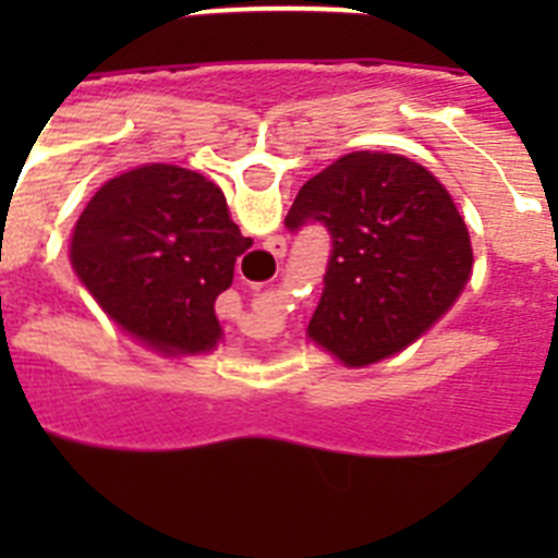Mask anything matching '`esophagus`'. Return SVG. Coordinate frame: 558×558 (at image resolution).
<instances>
[{"mask_svg": "<svg viewBox=\"0 0 558 558\" xmlns=\"http://www.w3.org/2000/svg\"><path fill=\"white\" fill-rule=\"evenodd\" d=\"M274 254L276 256H284V240H279V236H276V240H274Z\"/></svg>", "mask_w": 558, "mask_h": 558, "instance_id": "1", "label": "esophagus"}]
</instances>
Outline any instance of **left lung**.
I'll list each match as a JSON object with an SVG mask.
<instances>
[{
  "label": "left lung",
  "instance_id": "1",
  "mask_svg": "<svg viewBox=\"0 0 558 558\" xmlns=\"http://www.w3.org/2000/svg\"><path fill=\"white\" fill-rule=\"evenodd\" d=\"M284 223H324L332 234L307 338L349 368L422 338L458 302L475 265L447 186L399 153L340 156L299 190Z\"/></svg>",
  "mask_w": 558,
  "mask_h": 558
}]
</instances>
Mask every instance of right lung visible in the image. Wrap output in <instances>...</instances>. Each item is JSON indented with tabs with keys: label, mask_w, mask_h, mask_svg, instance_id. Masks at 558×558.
Returning a JSON list of instances; mask_svg holds the SVG:
<instances>
[{
	"label": "right lung",
	"mask_w": 558,
	"mask_h": 558,
	"mask_svg": "<svg viewBox=\"0 0 558 558\" xmlns=\"http://www.w3.org/2000/svg\"><path fill=\"white\" fill-rule=\"evenodd\" d=\"M248 245L220 186L179 165H145L92 195L69 263L122 332L165 357H195L223 338L215 299Z\"/></svg>",
	"instance_id": "add662e5"
}]
</instances>
